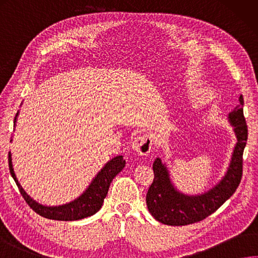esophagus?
<instances>
[{
  "instance_id": "obj_1",
  "label": "esophagus",
  "mask_w": 258,
  "mask_h": 258,
  "mask_svg": "<svg viewBox=\"0 0 258 258\" xmlns=\"http://www.w3.org/2000/svg\"><path fill=\"white\" fill-rule=\"evenodd\" d=\"M153 147V140L148 135H143L136 137L133 142V149L140 156H146L150 153Z\"/></svg>"
}]
</instances>
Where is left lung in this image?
Instances as JSON below:
<instances>
[{"label": "left lung", "mask_w": 258, "mask_h": 258, "mask_svg": "<svg viewBox=\"0 0 258 258\" xmlns=\"http://www.w3.org/2000/svg\"><path fill=\"white\" fill-rule=\"evenodd\" d=\"M239 102L242 106H236L228 116L237 137L229 167L221 181L208 192L200 196H186L177 191L169 178L166 165L160 158L155 159L154 181L146 196V203L149 212L157 221L168 226H185L201 221L217 211L236 192L241 181L242 154L248 138L242 111V95Z\"/></svg>", "instance_id": "1"}]
</instances>
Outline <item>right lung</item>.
Returning a JSON list of instances; mask_svg holds the SVG:
<instances>
[{
    "instance_id": "add662e5",
    "label": "right lung",
    "mask_w": 258,
    "mask_h": 258,
    "mask_svg": "<svg viewBox=\"0 0 258 258\" xmlns=\"http://www.w3.org/2000/svg\"><path fill=\"white\" fill-rule=\"evenodd\" d=\"M17 116L18 113L16 118H14V123H16ZM124 166L125 160L123 159V156H116L112 158L105 164V166L101 169L95 178H93V181L91 182L89 187L86 188V191L81 197L77 198L76 200L58 207H45L31 199L30 196H28L27 192L20 185V183H19L16 176V173L13 171L11 153H9L10 173H11L13 179L16 181L19 189H20L21 196L26 200V202L39 216L45 217L47 219L60 221L84 219V218L93 216L94 213L98 212L102 205H103L104 198L108 194L111 182L116 176V174H119L122 171Z\"/></svg>"
}]
</instances>
